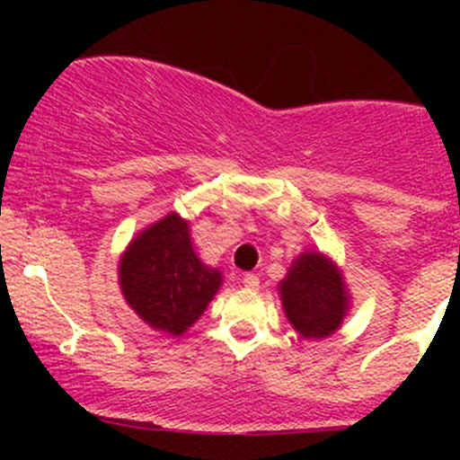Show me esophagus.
Returning <instances> with one entry per match:
<instances>
[{"instance_id": "1", "label": "esophagus", "mask_w": 460, "mask_h": 460, "mask_svg": "<svg viewBox=\"0 0 460 460\" xmlns=\"http://www.w3.org/2000/svg\"><path fill=\"white\" fill-rule=\"evenodd\" d=\"M243 285H244V289L258 291L260 289V278L256 276V273H247V276L243 278Z\"/></svg>"}]
</instances>
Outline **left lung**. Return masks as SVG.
Segmentation results:
<instances>
[{
	"label": "left lung",
	"mask_w": 460,
	"mask_h": 460,
	"mask_svg": "<svg viewBox=\"0 0 460 460\" xmlns=\"http://www.w3.org/2000/svg\"><path fill=\"white\" fill-rule=\"evenodd\" d=\"M285 316L305 341H323L341 329L351 296L341 267L327 253L309 249L278 282Z\"/></svg>",
	"instance_id": "obj_1"
}]
</instances>
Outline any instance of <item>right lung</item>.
<instances>
[{
  "mask_svg": "<svg viewBox=\"0 0 460 460\" xmlns=\"http://www.w3.org/2000/svg\"><path fill=\"white\" fill-rule=\"evenodd\" d=\"M118 282L128 307L151 329L182 336L222 287V273L198 258L189 220L166 213L127 244Z\"/></svg>",
  "mask_w": 460,
  "mask_h": 460,
  "instance_id": "1",
  "label": "right lung"
}]
</instances>
